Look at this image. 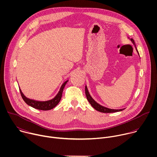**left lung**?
<instances>
[{"mask_svg": "<svg viewBox=\"0 0 157 157\" xmlns=\"http://www.w3.org/2000/svg\"><path fill=\"white\" fill-rule=\"evenodd\" d=\"M130 40L132 41V42L133 43L134 45H135V47L136 48V46L135 44V42H134V40L131 38ZM137 52H138L137 49L136 48ZM139 53V52H138ZM85 93H86V96L87 98V101H89V102L91 104V105L93 106V107L94 109H95L96 110L101 112V113H116V112H119V111H122L124 109H109L105 107H104L100 104H99L98 102H96L93 99V98L91 96V95L89 94V93L88 91V89L87 88V86H85Z\"/></svg>", "mask_w": 157, "mask_h": 157, "instance_id": "1", "label": "left lung"}]
</instances>
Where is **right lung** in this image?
Returning a JSON list of instances; mask_svg holds the SVG:
<instances>
[{"label":"right lung","mask_w":157,"mask_h":157,"mask_svg":"<svg viewBox=\"0 0 157 157\" xmlns=\"http://www.w3.org/2000/svg\"><path fill=\"white\" fill-rule=\"evenodd\" d=\"M68 81H65L62 84V86L59 89V91L58 92L57 95L53 99L49 100V101H35V100L29 99V98H26L24 96V94L22 93L21 89H20V94L21 96L22 99H24V101L25 102V103L27 104H28L29 105H30L35 109H36L42 110H48L53 109L59 102V101L61 99V97H62V93H63V89Z\"/></svg>","instance_id":"right-lung-1"}]
</instances>
